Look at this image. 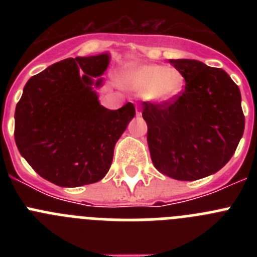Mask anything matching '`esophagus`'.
I'll return each instance as SVG.
<instances>
[{"label": "esophagus", "mask_w": 257, "mask_h": 257, "mask_svg": "<svg viewBox=\"0 0 257 257\" xmlns=\"http://www.w3.org/2000/svg\"><path fill=\"white\" fill-rule=\"evenodd\" d=\"M142 114V113H140V110H139V108H138V105H136V115H138V117H139V115Z\"/></svg>", "instance_id": "34e87169"}]
</instances>
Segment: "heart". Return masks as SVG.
Segmentation results:
<instances>
[{
	"instance_id": "heart-1",
	"label": "heart",
	"mask_w": 257,
	"mask_h": 257,
	"mask_svg": "<svg viewBox=\"0 0 257 257\" xmlns=\"http://www.w3.org/2000/svg\"><path fill=\"white\" fill-rule=\"evenodd\" d=\"M122 83L138 92H145L154 101H169L178 96L184 87V77L178 69L163 65L145 64L127 68Z\"/></svg>"
}]
</instances>
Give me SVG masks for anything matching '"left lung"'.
Wrapping results in <instances>:
<instances>
[{
  "mask_svg": "<svg viewBox=\"0 0 257 257\" xmlns=\"http://www.w3.org/2000/svg\"><path fill=\"white\" fill-rule=\"evenodd\" d=\"M185 87L172 100L143 103L154 167L176 180L206 178L222 169L244 131L240 92L225 70L190 59L170 60Z\"/></svg>",
  "mask_w": 257,
  "mask_h": 257,
  "instance_id": "left-lung-1",
  "label": "left lung"
}]
</instances>
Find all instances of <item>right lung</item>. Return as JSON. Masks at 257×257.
Here are the masks:
<instances>
[{
  "instance_id": "add662e5",
  "label": "right lung",
  "mask_w": 257,
  "mask_h": 257,
  "mask_svg": "<svg viewBox=\"0 0 257 257\" xmlns=\"http://www.w3.org/2000/svg\"><path fill=\"white\" fill-rule=\"evenodd\" d=\"M108 54L69 58L31 77L15 109V143L31 167L59 187L101 180L117 140L135 117L133 103L104 108L91 86L105 72Z\"/></svg>"
}]
</instances>
